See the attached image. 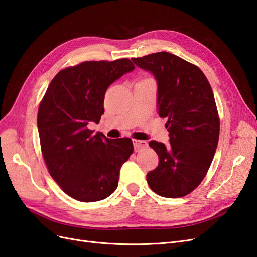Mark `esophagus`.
<instances>
[{"label":"esophagus","instance_id":"34e87169","mask_svg":"<svg viewBox=\"0 0 257 257\" xmlns=\"http://www.w3.org/2000/svg\"><path fill=\"white\" fill-rule=\"evenodd\" d=\"M133 145H134V149L135 151H141L142 149H145V148L148 147L147 142L145 141H137V139H133Z\"/></svg>","mask_w":257,"mask_h":257}]
</instances>
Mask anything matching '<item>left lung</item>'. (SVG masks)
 Segmentation results:
<instances>
[{"instance_id": "left-lung-1", "label": "left lung", "mask_w": 257, "mask_h": 257, "mask_svg": "<svg viewBox=\"0 0 257 257\" xmlns=\"http://www.w3.org/2000/svg\"><path fill=\"white\" fill-rule=\"evenodd\" d=\"M158 83V113L166 118L169 145L151 141L159 165L147 174L150 189L163 197L188 195L203 181L220 135L214 95L200 68L166 51L133 58Z\"/></svg>"}]
</instances>
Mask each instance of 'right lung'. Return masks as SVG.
I'll list each match as a JSON object with an SVG mask.
<instances>
[{"instance_id": "1", "label": "right lung", "mask_w": 257, "mask_h": 257, "mask_svg": "<svg viewBox=\"0 0 257 257\" xmlns=\"http://www.w3.org/2000/svg\"><path fill=\"white\" fill-rule=\"evenodd\" d=\"M135 68L128 59L85 61L60 71L40 104L37 127L50 176L68 196L83 203L107 198L134 147L89 130L104 114L107 88Z\"/></svg>"}]
</instances>
